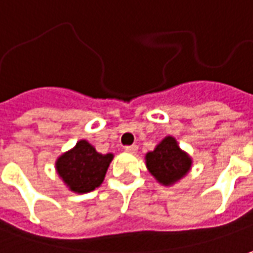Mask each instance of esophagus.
Masks as SVG:
<instances>
[{"label":"esophagus","mask_w":253,"mask_h":253,"mask_svg":"<svg viewBox=\"0 0 253 253\" xmlns=\"http://www.w3.org/2000/svg\"><path fill=\"white\" fill-rule=\"evenodd\" d=\"M125 150H126L127 153H135V151L138 150V147H137L135 144H133V145H126Z\"/></svg>","instance_id":"esophagus-1"}]
</instances>
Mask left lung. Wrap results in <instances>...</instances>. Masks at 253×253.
<instances>
[{
	"instance_id": "obj_1",
	"label": "left lung",
	"mask_w": 253,
	"mask_h": 253,
	"mask_svg": "<svg viewBox=\"0 0 253 253\" xmlns=\"http://www.w3.org/2000/svg\"><path fill=\"white\" fill-rule=\"evenodd\" d=\"M147 168L162 185H170L190 169L192 160L178 147L173 137H167L145 155Z\"/></svg>"
}]
</instances>
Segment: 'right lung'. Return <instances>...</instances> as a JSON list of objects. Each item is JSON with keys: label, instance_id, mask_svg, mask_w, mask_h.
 <instances>
[{"label": "right lung", "instance_id": "right-lung-1", "mask_svg": "<svg viewBox=\"0 0 253 253\" xmlns=\"http://www.w3.org/2000/svg\"><path fill=\"white\" fill-rule=\"evenodd\" d=\"M113 158L112 154H99L85 140L57 160V172L73 192L86 193L103 182Z\"/></svg>", "mask_w": 253, "mask_h": 253}]
</instances>
